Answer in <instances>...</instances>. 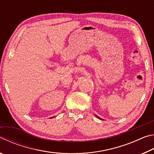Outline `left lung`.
Wrapping results in <instances>:
<instances>
[{
  "label": "left lung",
  "mask_w": 154,
  "mask_h": 154,
  "mask_svg": "<svg viewBox=\"0 0 154 154\" xmlns=\"http://www.w3.org/2000/svg\"><path fill=\"white\" fill-rule=\"evenodd\" d=\"M96 118H98V119H100V118H99V117H98L97 116H96Z\"/></svg>",
  "instance_id": "left-lung-1"
}]
</instances>
